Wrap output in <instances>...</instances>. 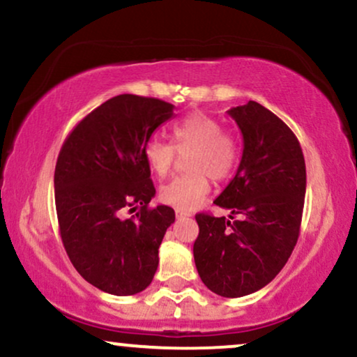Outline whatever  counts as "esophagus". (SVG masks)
I'll return each instance as SVG.
<instances>
[{
    "label": "esophagus",
    "mask_w": 357,
    "mask_h": 357,
    "mask_svg": "<svg viewBox=\"0 0 357 357\" xmlns=\"http://www.w3.org/2000/svg\"><path fill=\"white\" fill-rule=\"evenodd\" d=\"M176 218L181 219V218H191V212L184 211V209H176Z\"/></svg>",
    "instance_id": "1"
}]
</instances>
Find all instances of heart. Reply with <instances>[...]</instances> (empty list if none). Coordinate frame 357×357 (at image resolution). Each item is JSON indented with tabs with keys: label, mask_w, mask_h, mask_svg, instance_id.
<instances>
[{
	"label": "heart",
	"mask_w": 357,
	"mask_h": 357,
	"mask_svg": "<svg viewBox=\"0 0 357 357\" xmlns=\"http://www.w3.org/2000/svg\"><path fill=\"white\" fill-rule=\"evenodd\" d=\"M174 145L161 138H150L145 145V161L151 173L166 178L173 171L179 153L188 155V174L174 178L160 189V199L176 209H194L211 191V176L218 181L231 178L238 163V143L224 132L218 119L192 112L173 128Z\"/></svg>",
	"instance_id": "obj_1"
}]
</instances>
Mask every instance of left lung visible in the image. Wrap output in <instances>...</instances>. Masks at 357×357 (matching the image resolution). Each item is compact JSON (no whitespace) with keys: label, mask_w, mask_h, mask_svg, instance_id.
I'll list each match as a JSON object with an SVG mask.
<instances>
[{"label":"left lung","mask_w":357,"mask_h":357,"mask_svg":"<svg viewBox=\"0 0 357 357\" xmlns=\"http://www.w3.org/2000/svg\"><path fill=\"white\" fill-rule=\"evenodd\" d=\"M229 115L243 137L242 160L214 201L231 219L196 214L194 261L202 283L225 298L250 295L277 277L300 236L306 168L298 138L285 121L254 100Z\"/></svg>","instance_id":"obj_1"}]
</instances>
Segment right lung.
I'll return each instance as SVG.
<instances>
[{
	"label": "right lung",
	"instance_id": "obj_1",
	"mask_svg": "<svg viewBox=\"0 0 357 357\" xmlns=\"http://www.w3.org/2000/svg\"><path fill=\"white\" fill-rule=\"evenodd\" d=\"M173 108L160 98L116 96L80 120L59 153L54 189L62 243L75 270L110 295L150 285L174 222L171 207L148 206L156 189L145 161L146 142ZM132 205L137 214L121 218Z\"/></svg>",
	"mask_w": 357,
	"mask_h": 357
}]
</instances>
